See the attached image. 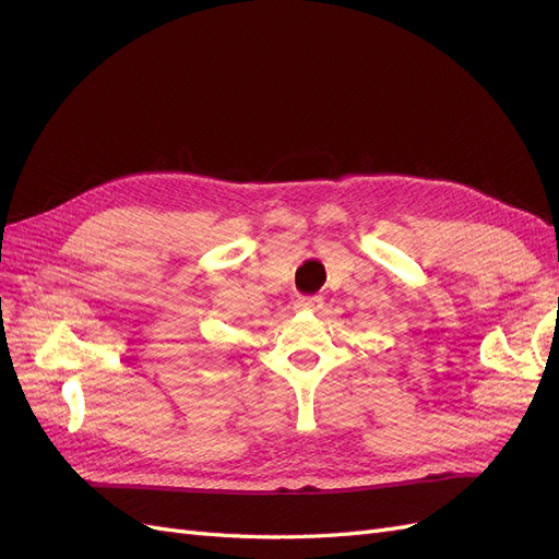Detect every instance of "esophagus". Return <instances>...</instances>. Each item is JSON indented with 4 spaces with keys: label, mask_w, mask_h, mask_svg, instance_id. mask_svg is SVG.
I'll return each instance as SVG.
<instances>
[{
    "label": "esophagus",
    "mask_w": 559,
    "mask_h": 559,
    "mask_svg": "<svg viewBox=\"0 0 559 559\" xmlns=\"http://www.w3.org/2000/svg\"><path fill=\"white\" fill-rule=\"evenodd\" d=\"M324 306V298L321 296H300L296 300V310H306V312H317Z\"/></svg>",
    "instance_id": "34e87169"
}]
</instances>
